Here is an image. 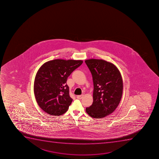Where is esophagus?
Listing matches in <instances>:
<instances>
[{
  "label": "esophagus",
  "mask_w": 159,
  "mask_h": 159,
  "mask_svg": "<svg viewBox=\"0 0 159 159\" xmlns=\"http://www.w3.org/2000/svg\"><path fill=\"white\" fill-rule=\"evenodd\" d=\"M83 97H84V95H77V96H76L77 98L79 99H81V98H82Z\"/></svg>",
  "instance_id": "1"
}]
</instances>
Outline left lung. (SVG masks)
Listing matches in <instances>:
<instances>
[{
  "label": "left lung",
  "instance_id": "obj_1",
  "mask_svg": "<svg viewBox=\"0 0 159 159\" xmlns=\"http://www.w3.org/2000/svg\"><path fill=\"white\" fill-rule=\"evenodd\" d=\"M85 63L93 78V104L86 108L90 116L101 119L112 113L123 93V81L118 68L105 60L90 59Z\"/></svg>",
  "mask_w": 159,
  "mask_h": 159
}]
</instances>
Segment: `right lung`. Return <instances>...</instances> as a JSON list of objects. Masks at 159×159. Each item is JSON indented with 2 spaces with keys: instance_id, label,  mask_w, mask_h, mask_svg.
I'll list each match as a JSON object with an SVG mask.
<instances>
[{
  "instance_id": "1",
  "label": "right lung",
  "mask_w": 159,
  "mask_h": 159,
  "mask_svg": "<svg viewBox=\"0 0 159 159\" xmlns=\"http://www.w3.org/2000/svg\"><path fill=\"white\" fill-rule=\"evenodd\" d=\"M81 60H52L40 67L35 77L34 91L37 102L44 112L52 116L65 113L72 102L68 77L82 64Z\"/></svg>"
}]
</instances>
